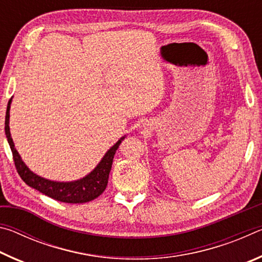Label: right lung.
<instances>
[{
	"label": "right lung",
	"instance_id": "right-lung-1",
	"mask_svg": "<svg viewBox=\"0 0 262 262\" xmlns=\"http://www.w3.org/2000/svg\"><path fill=\"white\" fill-rule=\"evenodd\" d=\"M10 105L11 99L9 100L7 106L6 113V122H4V130H6L8 143L10 145L12 157H14L16 170L23 179L26 185L30 187L39 190V192L47 195L56 201L66 202V203H84L95 200L99 195L104 192L106 186L108 183V176L111 167H112L114 155L120 145L121 141L126 136H122L112 148H111L105 156L101 158L98 165L94 171H91L84 178L69 183H60V181H53L42 178V177L33 173L30 168L25 165V163L21 161L18 151H17L14 144V141L11 139L10 128H9V118H10Z\"/></svg>",
	"mask_w": 262,
	"mask_h": 262
}]
</instances>
